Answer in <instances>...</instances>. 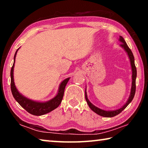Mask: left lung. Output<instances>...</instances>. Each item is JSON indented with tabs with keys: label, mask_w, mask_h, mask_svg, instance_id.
Listing matches in <instances>:
<instances>
[{
	"label": "left lung",
	"mask_w": 148,
	"mask_h": 148,
	"mask_svg": "<svg viewBox=\"0 0 148 148\" xmlns=\"http://www.w3.org/2000/svg\"><path fill=\"white\" fill-rule=\"evenodd\" d=\"M119 40L121 42V44L120 45V46L123 47L125 49V51L127 52V55H128L129 58L130 59V62H131V69H132V86H131V93H130L129 97L127 101L126 102L123 106L121 108H120L119 109H117L116 110H102L99 108L95 106V105L92 104L91 102L89 101L88 98H87V92H86V91H85V97H86V100L88 104V106H89L90 108H91L92 111L95 113L97 114L99 116H102V117H112L114 116H116L117 115L121 113V112L125 108H126L128 105L131 103V101L133 99L135 94V91H136V68L134 64V57L133 54H132L131 50L130 49L129 47L127 46L126 42L125 41L124 38H123L121 36H119Z\"/></svg>",
	"instance_id": "obj_1"
}]
</instances>
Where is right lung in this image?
Instances as JSON below:
<instances>
[{
    "mask_svg": "<svg viewBox=\"0 0 148 148\" xmlns=\"http://www.w3.org/2000/svg\"><path fill=\"white\" fill-rule=\"evenodd\" d=\"M19 49V48L17 49L16 53L14 55V64L11 69L10 72L11 91L12 95H13V97H14V99H16V101L19 104V105H21V106L23 107V108L26 111L28 112L29 114L34 115V116H38L49 113V112H51L52 110L57 108L59 106V104H61L62 97H63L64 95L65 87H66V84L68 83L69 80L70 79V77H67V78L64 79L63 81L60 84L58 92H57L56 96L48 101H34L27 98L25 97H24L23 95L20 93L18 91V90L17 89L16 86H15L14 79V68L15 64V59H16L17 52L18 51Z\"/></svg>",
    "mask_w": 148,
    "mask_h": 148,
    "instance_id": "1",
    "label": "right lung"
}]
</instances>
